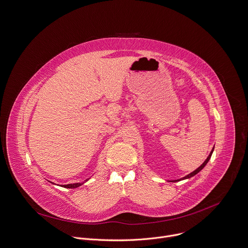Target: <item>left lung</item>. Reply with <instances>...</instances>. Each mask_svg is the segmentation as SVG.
I'll use <instances>...</instances> for the list:
<instances>
[{
	"label": "left lung",
	"mask_w": 248,
	"mask_h": 248,
	"mask_svg": "<svg viewBox=\"0 0 248 248\" xmlns=\"http://www.w3.org/2000/svg\"><path fill=\"white\" fill-rule=\"evenodd\" d=\"M213 151H214V148H213V150H212V152H211V153H210V155H209V156H208V157H207V159H206V160H205V161H204V162H203V163H202V164H201V166H200V167H199V168H198V169H197V170H194V171H193V172H191V173H189V174H188V175H186V176H185V177H183V178H181V179H187V178H190V177H192V176H194V175H195V174H197V173H198V172H199V171H201V170H203V169H204V167H205V166H206V164H207V163H208V161H209V159H210V158H211V155H212V154H213ZM181 179H178V180H173V181H172V182H175V181H179V180H181Z\"/></svg>",
	"instance_id": "obj_1"
}]
</instances>
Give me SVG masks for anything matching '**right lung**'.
Listing matches in <instances>:
<instances>
[{"instance_id": "right-lung-1", "label": "right lung", "mask_w": 248, "mask_h": 248, "mask_svg": "<svg viewBox=\"0 0 248 248\" xmlns=\"http://www.w3.org/2000/svg\"><path fill=\"white\" fill-rule=\"evenodd\" d=\"M86 181H87V180H86ZM81 184H84V183H74V184H67V185H63V187H65V188H77V187L80 186Z\"/></svg>"}]
</instances>
